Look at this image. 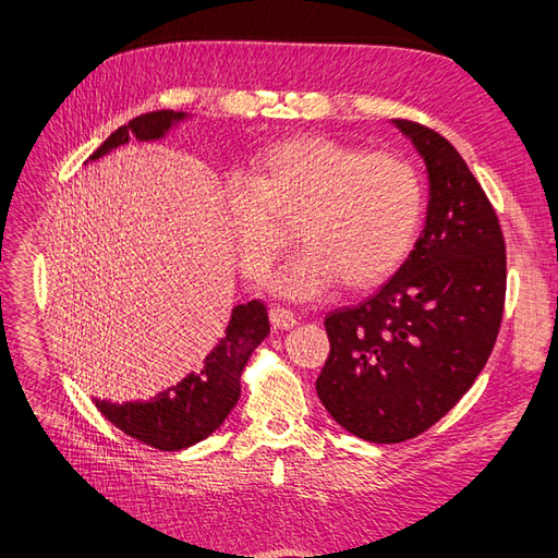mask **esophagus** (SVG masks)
I'll return each mask as SVG.
<instances>
[{
  "instance_id": "obj_1",
  "label": "esophagus",
  "mask_w": 558,
  "mask_h": 558,
  "mask_svg": "<svg viewBox=\"0 0 558 558\" xmlns=\"http://www.w3.org/2000/svg\"><path fill=\"white\" fill-rule=\"evenodd\" d=\"M268 316H270V324L282 330L298 326V316H294L290 310H282V306H272Z\"/></svg>"
}]
</instances>
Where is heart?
<instances>
[{
	"mask_svg": "<svg viewBox=\"0 0 558 558\" xmlns=\"http://www.w3.org/2000/svg\"><path fill=\"white\" fill-rule=\"evenodd\" d=\"M420 172L393 153L328 136L286 138L254 162L252 182L225 186V222L246 278L264 282L298 225L304 246L272 278L290 300H312L342 278L364 290L393 276L417 240Z\"/></svg>",
	"mask_w": 558,
	"mask_h": 558,
	"instance_id": "b5f03b06",
	"label": "heart"
}]
</instances>
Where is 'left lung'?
<instances>
[{
	"instance_id": "8db88e82",
	"label": "left lung",
	"mask_w": 558,
	"mask_h": 558,
	"mask_svg": "<svg viewBox=\"0 0 558 558\" xmlns=\"http://www.w3.org/2000/svg\"><path fill=\"white\" fill-rule=\"evenodd\" d=\"M426 168L424 230L396 276L326 316L316 393L342 429L400 444L429 429L487 364L506 298L499 218L460 153L434 129L393 120Z\"/></svg>"
}]
</instances>
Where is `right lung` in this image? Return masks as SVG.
<instances>
[{"label": "right lung", "mask_w": 558, "mask_h": 558, "mask_svg": "<svg viewBox=\"0 0 558 558\" xmlns=\"http://www.w3.org/2000/svg\"><path fill=\"white\" fill-rule=\"evenodd\" d=\"M186 120V112L174 110L141 114L105 138L88 160L108 156L114 148L129 144V138L162 141L174 126ZM268 333L270 326L264 302L254 300L236 304L222 338L206 354L198 372L186 374L182 381L160 390L150 400L110 402L96 398V408L117 429L141 444L158 450H182L194 446L216 432L236 405L242 393V369Z\"/></svg>", "instance_id": "right-lung-1"}]
</instances>
